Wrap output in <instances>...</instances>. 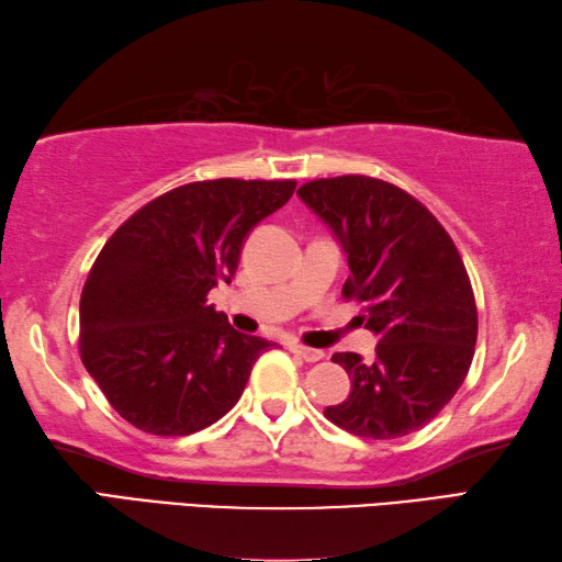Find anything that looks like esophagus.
Segmentation results:
<instances>
[{"instance_id": "obj_1", "label": "esophagus", "mask_w": 562, "mask_h": 562, "mask_svg": "<svg viewBox=\"0 0 562 562\" xmlns=\"http://www.w3.org/2000/svg\"><path fill=\"white\" fill-rule=\"evenodd\" d=\"M290 350H292V353H294L296 358H302V360H306V362H316V360L324 358V350L306 348V346H302V344H294Z\"/></svg>"}]
</instances>
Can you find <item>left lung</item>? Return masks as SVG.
I'll use <instances>...</instances> for the list:
<instances>
[{
  "mask_svg": "<svg viewBox=\"0 0 562 562\" xmlns=\"http://www.w3.org/2000/svg\"><path fill=\"white\" fill-rule=\"evenodd\" d=\"M300 200L334 231L348 258L346 300L380 336L375 360L336 353L346 402L328 422L360 438H400L428 424L463 384L477 340V306L463 258L409 192L366 175L312 180Z\"/></svg>",
  "mask_w": 562,
  "mask_h": 562,
  "instance_id": "left-lung-1",
  "label": "left lung"
}]
</instances>
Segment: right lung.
Wrapping results in <instances>:
<instances>
[{
	"label": "right lung",
	"mask_w": 562,
	"mask_h": 562,
	"mask_svg": "<svg viewBox=\"0 0 562 562\" xmlns=\"http://www.w3.org/2000/svg\"><path fill=\"white\" fill-rule=\"evenodd\" d=\"M294 180H204L140 206L106 240L80 296V356L109 404L153 436L212 426L272 344L206 302Z\"/></svg>",
	"instance_id": "right-lung-1"
}]
</instances>
